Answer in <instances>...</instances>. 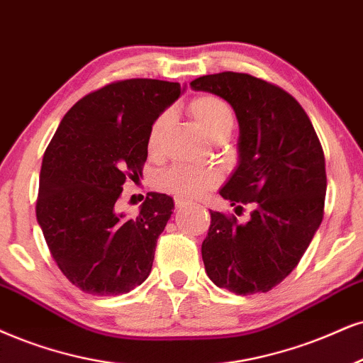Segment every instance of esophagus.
Segmentation results:
<instances>
[{
  "instance_id": "1",
  "label": "esophagus",
  "mask_w": 363,
  "mask_h": 363,
  "mask_svg": "<svg viewBox=\"0 0 363 363\" xmlns=\"http://www.w3.org/2000/svg\"><path fill=\"white\" fill-rule=\"evenodd\" d=\"M189 205H191L189 200H183V199H174V207H177L178 210H182V208H185V207H189Z\"/></svg>"
}]
</instances>
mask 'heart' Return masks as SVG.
Instances as JSON below:
<instances>
[{
	"instance_id": "obj_1",
	"label": "heart",
	"mask_w": 363,
	"mask_h": 363,
	"mask_svg": "<svg viewBox=\"0 0 363 363\" xmlns=\"http://www.w3.org/2000/svg\"><path fill=\"white\" fill-rule=\"evenodd\" d=\"M191 116L196 123L203 128V131L210 138L223 136L229 134L234 124L230 107L216 96H200L190 102L189 106ZM169 114L161 113L151 124L147 133V150L155 153L163 136L164 129L168 126ZM220 177L217 172L210 168L186 167V164H173L164 172L156 174L155 186L164 194H172L177 199H196L205 191L213 189Z\"/></svg>"
}]
</instances>
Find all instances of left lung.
<instances>
[{
	"label": "left lung",
	"mask_w": 363,
	"mask_h": 363,
	"mask_svg": "<svg viewBox=\"0 0 363 363\" xmlns=\"http://www.w3.org/2000/svg\"><path fill=\"white\" fill-rule=\"evenodd\" d=\"M216 94L239 123V164L220 190L247 222L210 210L202 244L207 276L230 293H267L294 267L323 220L325 155L299 102L274 84L249 74L220 72L190 82Z\"/></svg>",
	"instance_id": "obj_1"
}]
</instances>
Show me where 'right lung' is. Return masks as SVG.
Returning <instances> with one entry per match:
<instances>
[{"label":"right lung","instance_id":"add662e5","mask_svg":"<svg viewBox=\"0 0 363 363\" xmlns=\"http://www.w3.org/2000/svg\"><path fill=\"white\" fill-rule=\"evenodd\" d=\"M182 92L156 79L107 84L70 107L45 150L37 220L53 261L84 293L118 296L150 276L173 199L150 191L134 218L116 202L143 174L151 124Z\"/></svg>","mask_w":363,"mask_h":363}]
</instances>
